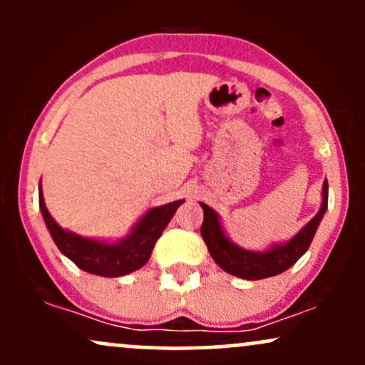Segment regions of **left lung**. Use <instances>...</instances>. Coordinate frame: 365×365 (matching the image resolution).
Instances as JSON below:
<instances>
[{"mask_svg": "<svg viewBox=\"0 0 365 365\" xmlns=\"http://www.w3.org/2000/svg\"><path fill=\"white\" fill-rule=\"evenodd\" d=\"M204 209V221L200 226V235L206 242L209 254L217 266L226 273L242 279H262L271 278L299 261L307 252L316 230L319 226L326 209H328V182L322 183V202L317 215L307 225L284 244H273L266 250H247L244 247L233 244L226 237L220 216L215 209L200 202Z\"/></svg>", "mask_w": 365, "mask_h": 365, "instance_id": "left-lung-1", "label": "left lung"}]
</instances>
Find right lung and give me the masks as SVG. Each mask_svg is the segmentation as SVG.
Instances as JSON below:
<instances>
[{
  "mask_svg": "<svg viewBox=\"0 0 365 365\" xmlns=\"http://www.w3.org/2000/svg\"><path fill=\"white\" fill-rule=\"evenodd\" d=\"M183 202L185 200L182 199L153 207L133 226L127 237L118 242H101L63 230L49 215L44 204L43 188L39 187V209L60 252L86 273L104 276V278H116L140 269L149 261L156 240Z\"/></svg>",
  "mask_w": 365,
  "mask_h": 365,
  "instance_id": "add662e5",
  "label": "right lung"
}]
</instances>
